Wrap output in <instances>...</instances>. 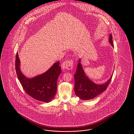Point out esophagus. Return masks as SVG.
<instances>
[{
  "instance_id": "1",
  "label": "esophagus",
  "mask_w": 134,
  "mask_h": 134,
  "mask_svg": "<svg viewBox=\"0 0 134 134\" xmlns=\"http://www.w3.org/2000/svg\"><path fill=\"white\" fill-rule=\"evenodd\" d=\"M73 65H74V63H73V60L72 59H70L69 60H66L64 61L62 64L61 66L63 70H71L73 69Z\"/></svg>"
}]
</instances>
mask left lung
<instances>
[{
    "label": "left lung",
    "instance_id": "left-lung-1",
    "mask_svg": "<svg viewBox=\"0 0 134 134\" xmlns=\"http://www.w3.org/2000/svg\"><path fill=\"white\" fill-rule=\"evenodd\" d=\"M109 40L111 45L114 47L111 34H110ZM79 61L76 72L74 75L75 81L74 90L75 94L82 100H88L94 99L107 88L111 81L113 74L110 79L105 83L98 85L91 81L86 76L82 67L80 59H79Z\"/></svg>",
    "mask_w": 134,
    "mask_h": 134
}]
</instances>
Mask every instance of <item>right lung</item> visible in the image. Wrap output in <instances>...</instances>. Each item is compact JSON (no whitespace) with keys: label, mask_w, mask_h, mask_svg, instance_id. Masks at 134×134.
<instances>
[{"label":"right lung","mask_w":134,"mask_h":134,"mask_svg":"<svg viewBox=\"0 0 134 134\" xmlns=\"http://www.w3.org/2000/svg\"><path fill=\"white\" fill-rule=\"evenodd\" d=\"M58 61L45 73L32 78L26 77L21 73L20 60L16 53L15 68L18 79L25 91L39 101L48 103L54 97L57 90V81L61 72Z\"/></svg>","instance_id":"add662e5"}]
</instances>
